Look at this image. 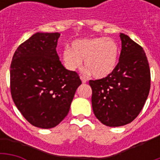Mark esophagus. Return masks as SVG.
Returning <instances> with one entry per match:
<instances>
[{"label":"esophagus","instance_id":"34e87169","mask_svg":"<svg viewBox=\"0 0 160 160\" xmlns=\"http://www.w3.org/2000/svg\"><path fill=\"white\" fill-rule=\"evenodd\" d=\"M80 80L82 81V83H86V82H87V79L85 76H80Z\"/></svg>","mask_w":160,"mask_h":160}]
</instances>
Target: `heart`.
<instances>
[{
    "label": "heart",
    "mask_w": 160,
    "mask_h": 160,
    "mask_svg": "<svg viewBox=\"0 0 160 160\" xmlns=\"http://www.w3.org/2000/svg\"><path fill=\"white\" fill-rule=\"evenodd\" d=\"M119 46L110 38H82L72 42L70 49L62 52V61L70 71L79 69L84 60L85 67L98 79L111 74L118 63Z\"/></svg>",
    "instance_id": "b5f03b06"
}]
</instances>
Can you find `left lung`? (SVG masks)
Returning <instances> with one entry per match:
<instances>
[{"instance_id": "1", "label": "left lung", "mask_w": 160, "mask_h": 160, "mask_svg": "<svg viewBox=\"0 0 160 160\" xmlns=\"http://www.w3.org/2000/svg\"><path fill=\"white\" fill-rule=\"evenodd\" d=\"M122 50L113 72L100 80H90L95 117L109 127L134 121L148 98L151 73L144 49L121 33Z\"/></svg>"}]
</instances>
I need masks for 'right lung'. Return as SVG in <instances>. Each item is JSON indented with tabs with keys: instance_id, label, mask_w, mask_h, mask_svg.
<instances>
[{
	"instance_id": "1",
	"label": "right lung",
	"mask_w": 160,
	"mask_h": 160,
	"mask_svg": "<svg viewBox=\"0 0 160 160\" xmlns=\"http://www.w3.org/2000/svg\"><path fill=\"white\" fill-rule=\"evenodd\" d=\"M60 33L34 34L18 47L10 66V90L16 107L35 127L51 128L66 118L81 84L67 70L56 48Z\"/></svg>"
}]
</instances>
